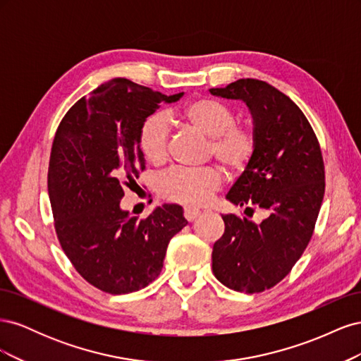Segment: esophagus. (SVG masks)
<instances>
[{
    "instance_id": "obj_1",
    "label": "esophagus",
    "mask_w": 361,
    "mask_h": 361,
    "mask_svg": "<svg viewBox=\"0 0 361 361\" xmlns=\"http://www.w3.org/2000/svg\"><path fill=\"white\" fill-rule=\"evenodd\" d=\"M199 215H200V211H199V209H194V207H185L183 216L187 218L188 221H194L195 218H197Z\"/></svg>"
}]
</instances>
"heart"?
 I'll use <instances>...</instances> for the list:
<instances>
[{
    "instance_id": "heart-1",
    "label": "heart",
    "mask_w": 361,
    "mask_h": 361,
    "mask_svg": "<svg viewBox=\"0 0 361 361\" xmlns=\"http://www.w3.org/2000/svg\"><path fill=\"white\" fill-rule=\"evenodd\" d=\"M170 118L211 138L209 155H214L227 171H244L256 154L255 129L247 123H236L233 110L221 101L209 97L194 99L174 110ZM138 146L145 159L154 166L167 161L169 129L159 116H150L141 125ZM221 185L223 174L215 167L173 169L158 179V192L162 199L174 203L200 206L209 200Z\"/></svg>"
}]
</instances>
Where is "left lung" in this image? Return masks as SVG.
Listing matches in <instances>:
<instances>
[{"mask_svg":"<svg viewBox=\"0 0 361 361\" xmlns=\"http://www.w3.org/2000/svg\"><path fill=\"white\" fill-rule=\"evenodd\" d=\"M214 96L244 101L253 116L256 154L227 192L253 223L221 215L224 233L214 244L212 271L228 289L255 293L276 286L304 253L324 199L325 170L319 141L298 105L265 81L238 80Z\"/></svg>","mask_w":361,"mask_h":361,"instance_id":"1","label":"left lung"}]
</instances>
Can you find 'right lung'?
<instances>
[{
	"label": "right lung",
	"instance_id": "right-lung-1",
	"mask_svg": "<svg viewBox=\"0 0 361 361\" xmlns=\"http://www.w3.org/2000/svg\"><path fill=\"white\" fill-rule=\"evenodd\" d=\"M182 96L114 78L81 97L54 137L48 192L57 238L80 276L104 292L146 288L159 276L170 239L188 224L179 204L158 206L143 220L120 207L125 185L146 167L141 125Z\"/></svg>",
	"mask_w": 361,
	"mask_h": 361
}]
</instances>
